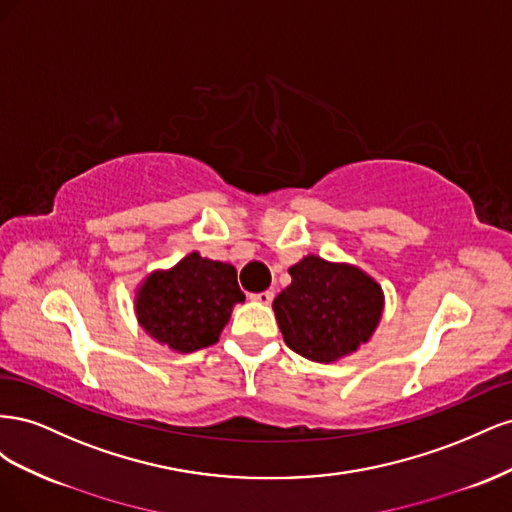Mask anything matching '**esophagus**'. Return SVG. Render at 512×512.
<instances>
[{"instance_id": "34e87169", "label": "esophagus", "mask_w": 512, "mask_h": 512, "mask_svg": "<svg viewBox=\"0 0 512 512\" xmlns=\"http://www.w3.org/2000/svg\"><path fill=\"white\" fill-rule=\"evenodd\" d=\"M250 299L254 303H260V305H269L273 301V292L271 290H265V292H254L250 294Z\"/></svg>"}]
</instances>
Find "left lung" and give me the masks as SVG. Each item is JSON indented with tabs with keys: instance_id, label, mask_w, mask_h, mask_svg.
I'll list each match as a JSON object with an SVG mask.
<instances>
[{
	"instance_id": "obj_1",
	"label": "left lung",
	"mask_w": 512,
	"mask_h": 512,
	"mask_svg": "<svg viewBox=\"0 0 512 512\" xmlns=\"http://www.w3.org/2000/svg\"><path fill=\"white\" fill-rule=\"evenodd\" d=\"M292 284L273 301L290 350L314 363H337L365 346L384 314V290L350 262L303 256L288 269Z\"/></svg>"
}]
</instances>
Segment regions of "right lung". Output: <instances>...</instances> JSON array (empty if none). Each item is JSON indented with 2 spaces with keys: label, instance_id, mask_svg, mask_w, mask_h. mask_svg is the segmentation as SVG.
I'll return each instance as SVG.
<instances>
[{
  "label": "right lung",
  "instance_id": "obj_1",
  "mask_svg": "<svg viewBox=\"0 0 512 512\" xmlns=\"http://www.w3.org/2000/svg\"><path fill=\"white\" fill-rule=\"evenodd\" d=\"M243 301L235 267L190 252L143 277L134 290V314L153 342L190 354L218 342L232 307Z\"/></svg>",
  "mask_w": 512,
  "mask_h": 512
}]
</instances>
